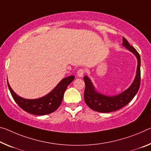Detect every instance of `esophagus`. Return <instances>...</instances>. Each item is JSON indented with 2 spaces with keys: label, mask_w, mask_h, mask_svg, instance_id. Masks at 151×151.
<instances>
[{
  "label": "esophagus",
  "mask_w": 151,
  "mask_h": 151,
  "mask_svg": "<svg viewBox=\"0 0 151 151\" xmlns=\"http://www.w3.org/2000/svg\"><path fill=\"white\" fill-rule=\"evenodd\" d=\"M84 74H85L84 69L81 68V69H79V70L77 71V76H79V77H82V76L84 75Z\"/></svg>",
  "instance_id": "obj_1"
}]
</instances>
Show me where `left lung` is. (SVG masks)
<instances>
[{
    "label": "left lung",
    "mask_w": 151,
    "mask_h": 151,
    "mask_svg": "<svg viewBox=\"0 0 151 151\" xmlns=\"http://www.w3.org/2000/svg\"><path fill=\"white\" fill-rule=\"evenodd\" d=\"M123 46L135 55L137 58L138 65L134 80L128 88L115 96H107L98 93L95 90L91 81L87 76L83 77L85 88L84 99L86 104L91 109L101 113H108L116 111L130 103L138 91L140 85V57L134 47L129 44L127 40L123 37Z\"/></svg>",
    "instance_id": "left-lung-1"
}]
</instances>
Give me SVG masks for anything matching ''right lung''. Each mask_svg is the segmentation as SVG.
<instances>
[{
	"mask_svg": "<svg viewBox=\"0 0 151 151\" xmlns=\"http://www.w3.org/2000/svg\"><path fill=\"white\" fill-rule=\"evenodd\" d=\"M75 79V76L63 78L48 94L39 99H27L19 96L13 91L7 81V84L13 99L24 111L33 115L43 116L56 111L63 101L64 93L67 87Z\"/></svg>",
	"mask_w": 151,
	"mask_h": 151,
	"instance_id": "add662e5",
	"label": "right lung"
}]
</instances>
